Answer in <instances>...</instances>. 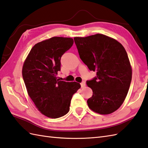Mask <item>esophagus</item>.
I'll return each instance as SVG.
<instances>
[{
  "label": "esophagus",
  "mask_w": 148,
  "mask_h": 148,
  "mask_svg": "<svg viewBox=\"0 0 148 148\" xmlns=\"http://www.w3.org/2000/svg\"><path fill=\"white\" fill-rule=\"evenodd\" d=\"M80 85H81V86H82V87H84V86L86 85V84H85V82L84 81H83V82H81Z\"/></svg>",
  "instance_id": "esophagus-1"
}]
</instances>
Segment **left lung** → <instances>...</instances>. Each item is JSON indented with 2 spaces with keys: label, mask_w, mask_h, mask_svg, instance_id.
Masks as SVG:
<instances>
[{
  "label": "left lung",
  "mask_w": 148,
  "mask_h": 148,
  "mask_svg": "<svg viewBox=\"0 0 148 148\" xmlns=\"http://www.w3.org/2000/svg\"><path fill=\"white\" fill-rule=\"evenodd\" d=\"M79 56L97 76L86 81L93 91L87 100L90 109L109 114L124 102L130 87L132 69L125 49L116 39L97 34L74 38Z\"/></svg>",
  "instance_id": "1"
}]
</instances>
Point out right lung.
Returning a JSON list of instances; mask_svg holds the SVG:
<instances>
[{"mask_svg":"<svg viewBox=\"0 0 148 148\" xmlns=\"http://www.w3.org/2000/svg\"><path fill=\"white\" fill-rule=\"evenodd\" d=\"M73 44L70 38L53 37L36 44L25 60L23 77L28 95L45 116L56 119L70 110L72 96L80 88L76 82L58 79L61 58Z\"/></svg>","mask_w":148,"mask_h":148,"instance_id":"1","label":"right lung"}]
</instances>
